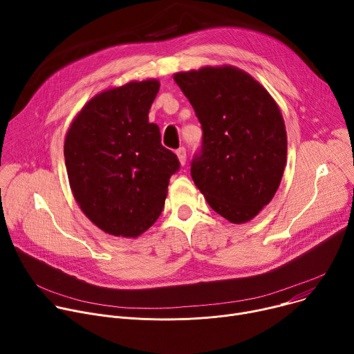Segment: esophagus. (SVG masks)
Listing matches in <instances>:
<instances>
[{
  "label": "esophagus",
  "instance_id": "esophagus-1",
  "mask_svg": "<svg viewBox=\"0 0 354 354\" xmlns=\"http://www.w3.org/2000/svg\"><path fill=\"white\" fill-rule=\"evenodd\" d=\"M176 156H178V158H179L180 165H185V162H186V148H185V147L178 148V149H176Z\"/></svg>",
  "mask_w": 354,
  "mask_h": 354
}]
</instances>
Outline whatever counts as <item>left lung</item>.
Returning <instances> with one entry per match:
<instances>
[{
  "label": "left lung",
  "mask_w": 354,
  "mask_h": 354,
  "mask_svg": "<svg viewBox=\"0 0 354 354\" xmlns=\"http://www.w3.org/2000/svg\"><path fill=\"white\" fill-rule=\"evenodd\" d=\"M203 130L192 179L209 206L232 224H243L270 203L287 160L281 112L270 93L248 73L203 67L176 73Z\"/></svg>",
  "instance_id": "left-lung-1"
}]
</instances>
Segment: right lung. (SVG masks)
Masks as SVG:
<instances>
[{
	"instance_id": "obj_1",
	"label": "right lung",
	"mask_w": 354,
	"mask_h": 354,
	"mask_svg": "<svg viewBox=\"0 0 354 354\" xmlns=\"http://www.w3.org/2000/svg\"><path fill=\"white\" fill-rule=\"evenodd\" d=\"M157 80L131 81L95 95L73 120L64 158L74 198L102 231L137 238L160 217L179 160L161 144L148 112Z\"/></svg>"
}]
</instances>
